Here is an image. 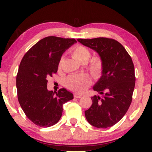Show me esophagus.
<instances>
[{
	"mask_svg": "<svg viewBox=\"0 0 152 152\" xmlns=\"http://www.w3.org/2000/svg\"><path fill=\"white\" fill-rule=\"evenodd\" d=\"M74 98H76V99H80V98H82V96H81V95H80V94H74Z\"/></svg>",
	"mask_w": 152,
	"mask_h": 152,
	"instance_id": "esophagus-1",
	"label": "esophagus"
}]
</instances>
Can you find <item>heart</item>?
<instances>
[{
	"instance_id": "heart-1",
	"label": "heart",
	"mask_w": 152,
	"mask_h": 152,
	"mask_svg": "<svg viewBox=\"0 0 152 152\" xmlns=\"http://www.w3.org/2000/svg\"><path fill=\"white\" fill-rule=\"evenodd\" d=\"M72 57L81 64H85L91 57V53L88 49L82 45H76L71 50ZM61 60L59 64L60 68ZM89 70L95 78H100L104 70V64L102 59L94 58L92 59L88 65ZM67 88L77 92H82L91 84V79L88 74H74L68 76L64 82Z\"/></svg>"
}]
</instances>
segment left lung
I'll list each match as a JSON object with an SVG mask.
<instances>
[{
	"label": "left lung",
	"instance_id": "1",
	"mask_svg": "<svg viewBox=\"0 0 152 152\" xmlns=\"http://www.w3.org/2000/svg\"><path fill=\"white\" fill-rule=\"evenodd\" d=\"M77 40L96 51L104 64L103 73L93 86L102 97H91V107L84 111L86 120L97 128L111 127L122 119L132 103L135 83L132 59L115 39L98 37Z\"/></svg>",
	"mask_w": 152,
	"mask_h": 152
}]
</instances>
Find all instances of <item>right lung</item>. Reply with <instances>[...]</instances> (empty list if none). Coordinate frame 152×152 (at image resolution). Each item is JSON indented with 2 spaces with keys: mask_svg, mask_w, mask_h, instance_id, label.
I'll use <instances>...</instances> for the list:
<instances>
[{
  "mask_svg": "<svg viewBox=\"0 0 152 152\" xmlns=\"http://www.w3.org/2000/svg\"><path fill=\"white\" fill-rule=\"evenodd\" d=\"M76 42L75 39L49 36L35 43L20 61L16 79L18 100L28 119L39 127L57 123L63 104L74 99L66 88L48 91L47 84L48 77L57 72L64 51Z\"/></svg>",
  "mask_w": 152,
  "mask_h": 152,
  "instance_id": "1",
  "label": "right lung"
}]
</instances>
